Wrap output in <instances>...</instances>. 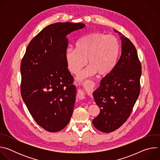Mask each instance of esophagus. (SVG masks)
I'll return each instance as SVG.
<instances>
[{"mask_svg":"<svg viewBox=\"0 0 160 160\" xmlns=\"http://www.w3.org/2000/svg\"><path fill=\"white\" fill-rule=\"evenodd\" d=\"M82 85L86 92H90L93 90V88L95 87V83L91 80H87L82 83Z\"/></svg>","mask_w":160,"mask_h":160,"instance_id":"obj_1","label":"esophagus"}]
</instances>
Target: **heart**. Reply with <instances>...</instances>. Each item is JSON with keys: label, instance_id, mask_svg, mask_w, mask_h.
<instances>
[{"label": "heart", "instance_id": "heart-1", "mask_svg": "<svg viewBox=\"0 0 160 160\" xmlns=\"http://www.w3.org/2000/svg\"><path fill=\"white\" fill-rule=\"evenodd\" d=\"M120 51L118 39L113 35L94 32L80 38L76 49L68 48L64 53L66 66L72 73L77 74L87 62L88 66L78 76L85 78L95 73L106 75L115 67Z\"/></svg>", "mask_w": 160, "mask_h": 160}]
</instances>
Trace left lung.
<instances>
[{
  "mask_svg": "<svg viewBox=\"0 0 160 160\" xmlns=\"http://www.w3.org/2000/svg\"><path fill=\"white\" fill-rule=\"evenodd\" d=\"M122 54L112 70L101 81L93 92L100 112L92 120L99 131L109 133L128 119L140 94L141 64L132 42L121 33Z\"/></svg>",
  "mask_w": 160,
  "mask_h": 160,
  "instance_id": "1",
  "label": "left lung"
}]
</instances>
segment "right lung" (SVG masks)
Returning <instances> with one entry per match:
<instances>
[{
	"mask_svg": "<svg viewBox=\"0 0 160 160\" xmlns=\"http://www.w3.org/2000/svg\"><path fill=\"white\" fill-rule=\"evenodd\" d=\"M83 23L56 22L43 28L28 45L21 64V94L32 117L51 132L63 129L72 116L77 90L66 66V36Z\"/></svg>",
	"mask_w": 160,
	"mask_h": 160,
	"instance_id": "1",
	"label": "right lung"
}]
</instances>
